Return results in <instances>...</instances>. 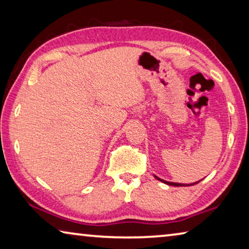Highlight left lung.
<instances>
[{
  "label": "left lung",
  "mask_w": 249,
  "mask_h": 249,
  "mask_svg": "<svg viewBox=\"0 0 249 249\" xmlns=\"http://www.w3.org/2000/svg\"><path fill=\"white\" fill-rule=\"evenodd\" d=\"M156 179L157 180H159V181H162L163 183H166V184H169V185H174V187H187V185H193V184H196V183H199L200 181H197V182H195V183H190V184H182V183H176V182H168V181H165V180H162V179H160V178H158V177H155Z\"/></svg>",
  "instance_id": "1"
}]
</instances>
